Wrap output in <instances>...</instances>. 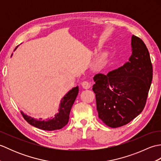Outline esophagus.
I'll use <instances>...</instances> for the list:
<instances>
[{"label":"esophagus","mask_w":161,"mask_h":161,"mask_svg":"<svg viewBox=\"0 0 161 161\" xmlns=\"http://www.w3.org/2000/svg\"><path fill=\"white\" fill-rule=\"evenodd\" d=\"M81 86L84 89H88L91 87V84L87 81H84L81 82Z\"/></svg>","instance_id":"esophagus-1"}]
</instances>
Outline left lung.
<instances>
[{
    "label": "left lung",
    "instance_id": "left-lung-1",
    "mask_svg": "<svg viewBox=\"0 0 161 161\" xmlns=\"http://www.w3.org/2000/svg\"><path fill=\"white\" fill-rule=\"evenodd\" d=\"M131 44L129 61L107 75L93 77L98 117L112 128L128 124L141 114L151 86L153 68L147 47L135 35Z\"/></svg>",
    "mask_w": 161,
    "mask_h": 161
}]
</instances>
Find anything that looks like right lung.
<instances>
[{"instance_id": "1", "label": "right lung", "mask_w": 161, "mask_h": 161, "mask_svg": "<svg viewBox=\"0 0 161 161\" xmlns=\"http://www.w3.org/2000/svg\"><path fill=\"white\" fill-rule=\"evenodd\" d=\"M17 46V47H18ZM17 47L14 50L17 48ZM79 93V87L76 86L72 88L61 99L59 105V112L54 115V118H51L47 120H43L42 118L36 119L30 116L27 115L23 111H20L24 119L30 125L40 129L46 131H54V130L60 129L66 126L69 120V115L71 108L73 107Z\"/></svg>"}]
</instances>
